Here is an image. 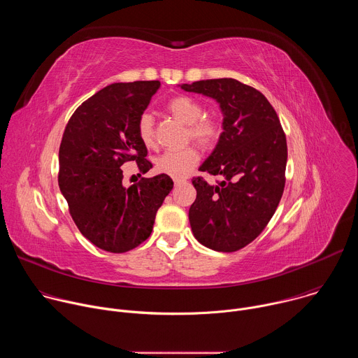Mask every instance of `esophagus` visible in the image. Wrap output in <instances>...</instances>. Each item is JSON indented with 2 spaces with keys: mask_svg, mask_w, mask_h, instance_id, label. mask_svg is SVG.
<instances>
[{
  "mask_svg": "<svg viewBox=\"0 0 358 358\" xmlns=\"http://www.w3.org/2000/svg\"><path fill=\"white\" fill-rule=\"evenodd\" d=\"M185 182V180H182V178H174V184L176 185H181V184H184Z\"/></svg>",
  "mask_w": 358,
  "mask_h": 358,
  "instance_id": "34e87169",
  "label": "esophagus"
}]
</instances>
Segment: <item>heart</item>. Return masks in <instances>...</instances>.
Segmentation results:
<instances>
[{"label":"heart","instance_id":"1","mask_svg":"<svg viewBox=\"0 0 358 358\" xmlns=\"http://www.w3.org/2000/svg\"><path fill=\"white\" fill-rule=\"evenodd\" d=\"M167 110L182 124L188 126L187 138L203 147H210L220 138L221 126L211 117H203L206 110L198 100L189 96H176L167 103ZM137 136L144 147L156 145L155 123L148 113H143L137 120ZM199 155L194 147L178 151H166L156 160V170L173 178H184L198 164Z\"/></svg>","mask_w":358,"mask_h":358}]
</instances>
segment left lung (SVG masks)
<instances>
[{"label": "left lung", "instance_id": "obj_1", "mask_svg": "<svg viewBox=\"0 0 358 358\" xmlns=\"http://www.w3.org/2000/svg\"><path fill=\"white\" fill-rule=\"evenodd\" d=\"M214 99L222 133L199 171L220 176L215 185L192 178L196 198L188 218L195 239L213 250L235 252L257 238L273 217L285 188L287 145L268 99L236 79L180 85Z\"/></svg>", "mask_w": 358, "mask_h": 358}]
</instances>
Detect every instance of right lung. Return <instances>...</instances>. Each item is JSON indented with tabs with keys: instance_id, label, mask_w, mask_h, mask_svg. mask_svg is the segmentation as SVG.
I'll list each match as a JSON object with an SVG mask.
<instances>
[{
	"instance_id": "obj_1",
	"label": "right lung",
	"mask_w": 358,
	"mask_h": 358,
	"mask_svg": "<svg viewBox=\"0 0 358 358\" xmlns=\"http://www.w3.org/2000/svg\"><path fill=\"white\" fill-rule=\"evenodd\" d=\"M159 80L112 83L75 110L59 147V188L80 234L97 248L123 253L144 242L173 189L167 174L123 185L122 166H152L137 136V120Z\"/></svg>"
}]
</instances>
